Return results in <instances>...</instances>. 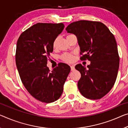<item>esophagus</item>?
Returning a JSON list of instances; mask_svg holds the SVG:
<instances>
[{
    "label": "esophagus",
    "mask_w": 128,
    "mask_h": 128,
    "mask_svg": "<svg viewBox=\"0 0 128 128\" xmlns=\"http://www.w3.org/2000/svg\"><path fill=\"white\" fill-rule=\"evenodd\" d=\"M70 68H71V70L72 71H74L75 70V67H74V65H71Z\"/></svg>",
    "instance_id": "esophagus-1"
}]
</instances>
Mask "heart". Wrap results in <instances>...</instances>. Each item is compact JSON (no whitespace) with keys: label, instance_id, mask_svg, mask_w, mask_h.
<instances>
[{"label":"heart","instance_id":"heart-1","mask_svg":"<svg viewBox=\"0 0 128 128\" xmlns=\"http://www.w3.org/2000/svg\"><path fill=\"white\" fill-rule=\"evenodd\" d=\"M56 40L53 43V48H55L56 47ZM62 59L64 60L65 62H72L74 60V58L73 56H72V54H63L62 56Z\"/></svg>","mask_w":128,"mask_h":128}]
</instances>
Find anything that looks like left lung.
<instances>
[{"mask_svg":"<svg viewBox=\"0 0 128 128\" xmlns=\"http://www.w3.org/2000/svg\"><path fill=\"white\" fill-rule=\"evenodd\" d=\"M77 38L81 60L88 59L87 68L78 64L75 68L81 77L78 82L80 93L91 100L100 99L109 93L116 80L120 58L114 36L100 22L80 20L66 28Z\"/></svg>","mask_w":128,"mask_h":128,"instance_id":"left-lung-1","label":"left lung"}]
</instances>
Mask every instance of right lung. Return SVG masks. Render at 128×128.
<instances>
[{
	"instance_id": "1",
	"label": "right lung",
	"mask_w": 128,
	"mask_h": 128,
	"mask_svg": "<svg viewBox=\"0 0 128 128\" xmlns=\"http://www.w3.org/2000/svg\"><path fill=\"white\" fill-rule=\"evenodd\" d=\"M64 27L62 23H37L24 31L17 42L15 60L22 82L32 97L43 102L60 98L70 72L64 63L52 72L47 66L53 43Z\"/></svg>"
}]
</instances>
